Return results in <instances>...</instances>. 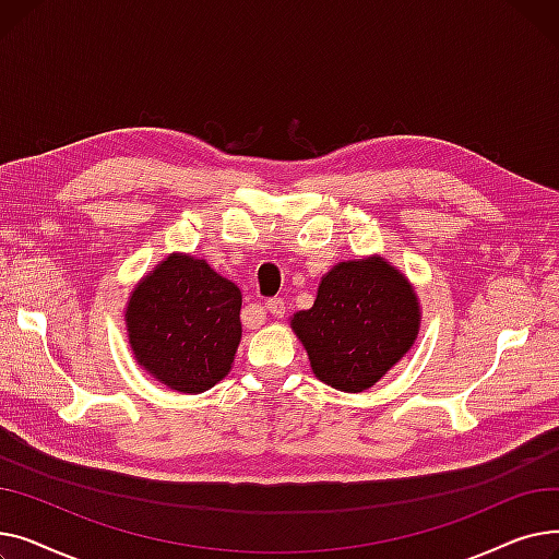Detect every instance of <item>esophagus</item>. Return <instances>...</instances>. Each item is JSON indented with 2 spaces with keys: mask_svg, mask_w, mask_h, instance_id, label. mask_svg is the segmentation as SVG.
Returning a JSON list of instances; mask_svg holds the SVG:
<instances>
[{
  "mask_svg": "<svg viewBox=\"0 0 559 559\" xmlns=\"http://www.w3.org/2000/svg\"><path fill=\"white\" fill-rule=\"evenodd\" d=\"M264 308H267L274 317H285V304H283V299H270L267 304H264Z\"/></svg>",
  "mask_w": 559,
  "mask_h": 559,
  "instance_id": "34e87169",
  "label": "esophagus"
}]
</instances>
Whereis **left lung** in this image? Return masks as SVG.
I'll use <instances>...</instances> for the list:
<instances>
[{"mask_svg":"<svg viewBox=\"0 0 559 559\" xmlns=\"http://www.w3.org/2000/svg\"><path fill=\"white\" fill-rule=\"evenodd\" d=\"M314 376L340 392L369 390L415 344L419 304L407 278L380 258L335 264L310 310L292 319Z\"/></svg>","mask_w":559,"mask_h":559,"instance_id":"left-lung-1","label":"left lung"}]
</instances>
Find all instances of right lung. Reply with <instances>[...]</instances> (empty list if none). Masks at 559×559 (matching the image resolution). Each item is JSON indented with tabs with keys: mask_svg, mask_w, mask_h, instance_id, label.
Wrapping results in <instances>:
<instances>
[{
	"mask_svg": "<svg viewBox=\"0 0 559 559\" xmlns=\"http://www.w3.org/2000/svg\"><path fill=\"white\" fill-rule=\"evenodd\" d=\"M240 287L203 260L174 253L131 295L129 342L138 362L167 388L199 394L228 373L242 337Z\"/></svg>",
	"mask_w": 559,
	"mask_h": 559,
	"instance_id": "obj_1",
	"label": "right lung"
}]
</instances>
